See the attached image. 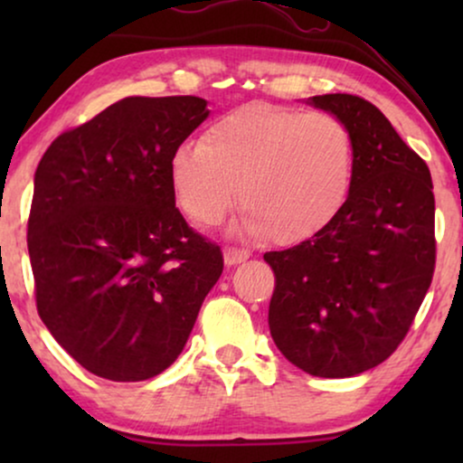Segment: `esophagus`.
I'll return each mask as SVG.
<instances>
[{
    "label": "esophagus",
    "mask_w": 463,
    "mask_h": 463,
    "mask_svg": "<svg viewBox=\"0 0 463 463\" xmlns=\"http://www.w3.org/2000/svg\"><path fill=\"white\" fill-rule=\"evenodd\" d=\"M223 257H225V265H238L250 257V250L236 249V246H227Z\"/></svg>",
    "instance_id": "esophagus-1"
}]
</instances>
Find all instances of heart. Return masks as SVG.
Masks as SVG:
<instances>
[{"instance_id":"b5f03b06","label":"heart","mask_w":463,"mask_h":463,"mask_svg":"<svg viewBox=\"0 0 463 463\" xmlns=\"http://www.w3.org/2000/svg\"><path fill=\"white\" fill-rule=\"evenodd\" d=\"M176 204L194 223L214 227L240 202V227L276 244H301L344 211L354 181V138L331 113L252 103L202 132L200 145L170 156Z\"/></svg>"}]
</instances>
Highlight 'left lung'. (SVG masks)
Listing matches in <instances>:
<instances>
[{
  "label": "left lung",
  "instance_id": "obj_1",
  "mask_svg": "<svg viewBox=\"0 0 463 463\" xmlns=\"http://www.w3.org/2000/svg\"><path fill=\"white\" fill-rule=\"evenodd\" d=\"M309 103L350 128L354 181L331 225L263 255L276 276L269 331L301 371L352 377L394 354L432 284V176L369 100L322 94Z\"/></svg>",
  "mask_w": 463,
  "mask_h": 463
}]
</instances>
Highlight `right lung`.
<instances>
[{"instance_id": "right-lung-1", "label": "right lung", "mask_w": 463, "mask_h": 463, "mask_svg": "<svg viewBox=\"0 0 463 463\" xmlns=\"http://www.w3.org/2000/svg\"><path fill=\"white\" fill-rule=\"evenodd\" d=\"M198 97H128L37 164L27 246L37 314L71 358L143 382L179 358L223 252L175 206L168 164L208 118Z\"/></svg>"}]
</instances>
